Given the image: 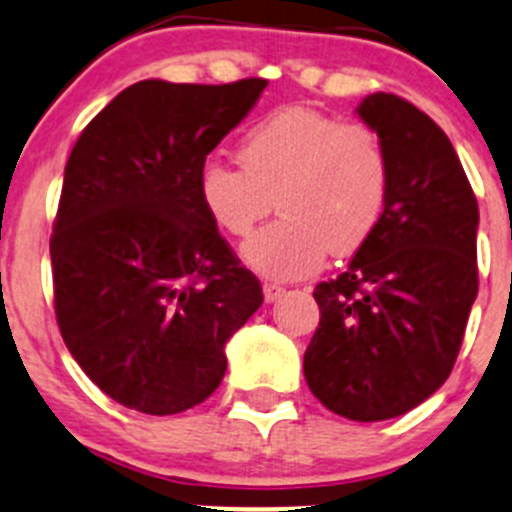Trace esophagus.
<instances>
[{"label":"esophagus","mask_w":512,"mask_h":512,"mask_svg":"<svg viewBox=\"0 0 512 512\" xmlns=\"http://www.w3.org/2000/svg\"><path fill=\"white\" fill-rule=\"evenodd\" d=\"M262 292H265V302H277V299L285 294V287L280 285H265L262 287Z\"/></svg>","instance_id":"esophagus-1"}]
</instances>
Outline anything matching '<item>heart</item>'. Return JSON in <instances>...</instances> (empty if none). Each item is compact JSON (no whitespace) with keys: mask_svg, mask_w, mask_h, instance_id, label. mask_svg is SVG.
Instances as JSON below:
<instances>
[{"mask_svg":"<svg viewBox=\"0 0 512 512\" xmlns=\"http://www.w3.org/2000/svg\"><path fill=\"white\" fill-rule=\"evenodd\" d=\"M237 163L208 158L200 165V203L220 230L247 237L275 200L282 218L242 245L245 265L270 280L312 275L327 252L354 255L384 218L389 156L366 123L280 108L242 133Z\"/></svg>","mask_w":512,"mask_h":512,"instance_id":"heart-1","label":"heart"}]
</instances>
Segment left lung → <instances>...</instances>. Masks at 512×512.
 <instances>
[{
	"instance_id": "obj_1",
	"label": "left lung",
	"mask_w": 512,
	"mask_h": 512,
	"mask_svg": "<svg viewBox=\"0 0 512 512\" xmlns=\"http://www.w3.org/2000/svg\"><path fill=\"white\" fill-rule=\"evenodd\" d=\"M389 156L384 218L347 270L314 287L319 327L304 379L334 414L384 421L416 409L456 364L478 294V203L446 133L414 103L356 108Z\"/></svg>"
}]
</instances>
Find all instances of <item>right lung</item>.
<instances>
[{
	"instance_id": "obj_1",
	"label": "right lung",
	"mask_w": 512,
	"mask_h": 512,
	"mask_svg": "<svg viewBox=\"0 0 512 512\" xmlns=\"http://www.w3.org/2000/svg\"><path fill=\"white\" fill-rule=\"evenodd\" d=\"M265 86L138 81L71 151L49 245L56 322L126 409L203 404L225 376L227 339L265 299L198 195L200 165Z\"/></svg>"
}]
</instances>
